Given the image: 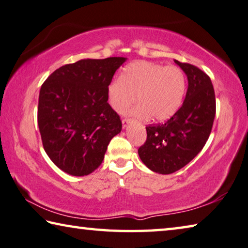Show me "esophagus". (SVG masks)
Instances as JSON below:
<instances>
[{"label":"esophagus","mask_w":248,"mask_h":248,"mask_svg":"<svg viewBox=\"0 0 248 248\" xmlns=\"http://www.w3.org/2000/svg\"><path fill=\"white\" fill-rule=\"evenodd\" d=\"M129 122H131V120L129 119H123L122 120V124H123V128H125L127 126V125L129 124Z\"/></svg>","instance_id":"esophagus-1"}]
</instances>
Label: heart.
I'll return each mask as SVG.
<instances>
[{"instance_id": "obj_1", "label": "heart", "mask_w": 248, "mask_h": 248, "mask_svg": "<svg viewBox=\"0 0 248 248\" xmlns=\"http://www.w3.org/2000/svg\"><path fill=\"white\" fill-rule=\"evenodd\" d=\"M186 88V77L179 67L139 60L125 67L121 78L109 81L107 93L114 111L124 112L137 95L140 104L132 109L133 114L162 122L179 109Z\"/></svg>"}]
</instances>
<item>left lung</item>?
I'll return each mask as SVG.
<instances>
[{
  "label": "left lung",
  "mask_w": 248,
  "mask_h": 248,
  "mask_svg": "<svg viewBox=\"0 0 248 248\" xmlns=\"http://www.w3.org/2000/svg\"><path fill=\"white\" fill-rule=\"evenodd\" d=\"M188 77L181 108L164 124L146 126L147 139L139 148L153 171L169 174L185 167L202 151L216 116V94L210 77L193 64L174 60Z\"/></svg>",
  "instance_id": "1"
}]
</instances>
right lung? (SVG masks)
<instances>
[{
    "instance_id": "right-lung-1",
    "label": "right lung",
    "mask_w": 248,
    "mask_h": 248,
    "mask_svg": "<svg viewBox=\"0 0 248 248\" xmlns=\"http://www.w3.org/2000/svg\"><path fill=\"white\" fill-rule=\"evenodd\" d=\"M123 57L82 59L57 69L39 92L37 121L44 149L72 176H87L103 161L108 145L122 129L108 103V84Z\"/></svg>"
}]
</instances>
